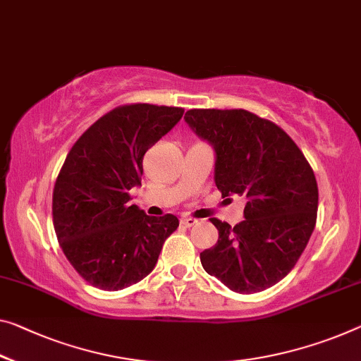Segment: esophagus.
Returning a JSON list of instances; mask_svg holds the SVG:
<instances>
[{"label": "esophagus", "instance_id": "obj_1", "mask_svg": "<svg viewBox=\"0 0 361 361\" xmlns=\"http://www.w3.org/2000/svg\"><path fill=\"white\" fill-rule=\"evenodd\" d=\"M180 224L185 226V227H192V226L197 224V219L195 218H190V216H182Z\"/></svg>", "mask_w": 361, "mask_h": 361}]
</instances>
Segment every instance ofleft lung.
I'll use <instances>...</instances> for the list:
<instances>
[{"label": "left lung", "mask_w": 361, "mask_h": 361, "mask_svg": "<svg viewBox=\"0 0 361 361\" xmlns=\"http://www.w3.org/2000/svg\"><path fill=\"white\" fill-rule=\"evenodd\" d=\"M184 119L214 148L221 195L247 198L242 223L212 219L219 238L200 253L203 269L238 293L268 289L290 273L314 229L312 166L279 126L247 109H188Z\"/></svg>", "instance_id": "left-lung-1"}]
</instances>
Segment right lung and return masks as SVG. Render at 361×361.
I'll use <instances>...</instances> for the list:
<instances>
[{
  "label": "right lung",
  "mask_w": 361,
  "mask_h": 361,
  "mask_svg": "<svg viewBox=\"0 0 361 361\" xmlns=\"http://www.w3.org/2000/svg\"><path fill=\"white\" fill-rule=\"evenodd\" d=\"M184 108L148 103L111 109L79 137L53 190V224L66 258L102 290H121L152 273L179 226L130 204L143 157L179 123Z\"/></svg>",
  "instance_id": "right-lung-1"
}]
</instances>
